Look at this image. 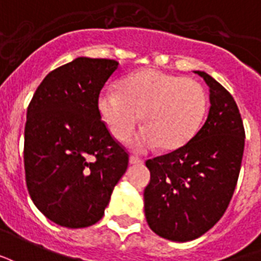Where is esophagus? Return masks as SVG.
I'll use <instances>...</instances> for the list:
<instances>
[{
    "instance_id": "esophagus-1",
    "label": "esophagus",
    "mask_w": 261,
    "mask_h": 261,
    "mask_svg": "<svg viewBox=\"0 0 261 261\" xmlns=\"http://www.w3.org/2000/svg\"><path fill=\"white\" fill-rule=\"evenodd\" d=\"M129 163H130V164H143V160L139 159L136 155H130V157H129Z\"/></svg>"
}]
</instances>
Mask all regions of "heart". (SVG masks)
<instances>
[{
	"instance_id": "b5f03b06",
	"label": "heart",
	"mask_w": 261,
	"mask_h": 261,
	"mask_svg": "<svg viewBox=\"0 0 261 261\" xmlns=\"http://www.w3.org/2000/svg\"><path fill=\"white\" fill-rule=\"evenodd\" d=\"M98 112L119 142H126L142 115L144 129L132 140L133 149L164 150L182 147L200 126L207 110L204 87L195 79L143 69L125 77L119 91L104 89Z\"/></svg>"
}]
</instances>
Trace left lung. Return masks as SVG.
Here are the masks:
<instances>
[{
	"label": "left lung",
	"mask_w": 261,
	"mask_h": 261,
	"mask_svg": "<svg viewBox=\"0 0 261 261\" xmlns=\"http://www.w3.org/2000/svg\"><path fill=\"white\" fill-rule=\"evenodd\" d=\"M196 73L210 87L206 122L182 147L146 161V220L159 237L175 242L193 241L220 221L235 191L245 149L233 97L206 72Z\"/></svg>",
	"instance_id": "1"
}]
</instances>
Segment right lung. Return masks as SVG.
<instances>
[{
  "label": "right lung",
  "mask_w": 261,
  "mask_h": 261,
  "mask_svg": "<svg viewBox=\"0 0 261 261\" xmlns=\"http://www.w3.org/2000/svg\"><path fill=\"white\" fill-rule=\"evenodd\" d=\"M118 62L79 57L51 70L34 91L24 125V175L32 200L61 227L101 220L129 154L98 112Z\"/></svg>",
  "instance_id": "right-lung-1"
}]
</instances>
